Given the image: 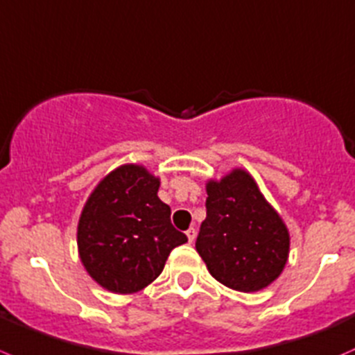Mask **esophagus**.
<instances>
[{
  "label": "esophagus",
  "instance_id": "esophagus-1",
  "mask_svg": "<svg viewBox=\"0 0 355 355\" xmlns=\"http://www.w3.org/2000/svg\"><path fill=\"white\" fill-rule=\"evenodd\" d=\"M186 236H188L189 243H193V241H195V238H196V230H195V227H189V230L186 231Z\"/></svg>",
  "mask_w": 355,
  "mask_h": 355
}]
</instances>
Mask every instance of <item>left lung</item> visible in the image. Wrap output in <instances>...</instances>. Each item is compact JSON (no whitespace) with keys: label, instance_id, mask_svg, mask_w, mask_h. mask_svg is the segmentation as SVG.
<instances>
[{"label":"left lung","instance_id":"8db88e82","mask_svg":"<svg viewBox=\"0 0 355 355\" xmlns=\"http://www.w3.org/2000/svg\"><path fill=\"white\" fill-rule=\"evenodd\" d=\"M207 195L195 247L210 275L245 293L271 285L288 261L290 234L255 179L233 169L220 181L210 179Z\"/></svg>","mask_w":355,"mask_h":355}]
</instances>
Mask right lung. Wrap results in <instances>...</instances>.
<instances>
[{
  "instance_id": "right-lung-1",
  "label": "right lung",
  "mask_w": 355,
  "mask_h": 355,
  "mask_svg": "<svg viewBox=\"0 0 355 355\" xmlns=\"http://www.w3.org/2000/svg\"><path fill=\"white\" fill-rule=\"evenodd\" d=\"M160 179L125 164L107 174L87 198L77 248L87 275L105 290L136 293L159 278L171 250L188 238L171 224V207L159 198Z\"/></svg>"
}]
</instances>
